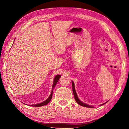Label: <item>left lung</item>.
I'll list each match as a JSON object with an SVG mask.
<instances>
[{"label": "left lung", "mask_w": 129, "mask_h": 129, "mask_svg": "<svg viewBox=\"0 0 129 129\" xmlns=\"http://www.w3.org/2000/svg\"><path fill=\"white\" fill-rule=\"evenodd\" d=\"M72 90H73V95H74V97H75V100L77 102V103L80 105L82 106H84V107H86V108H93V106H90V105H87L86 104L84 103V102H82V101H81L80 100L78 99V96L77 95V93H76V90H75V84H74V82L73 81H72ZM106 102H105V103H104L103 104H102L101 105H104L105 104H106Z\"/></svg>", "instance_id": "obj_1"}]
</instances>
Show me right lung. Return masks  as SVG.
I'll use <instances>...</instances> for the list:
<instances>
[{
    "instance_id": "add662e5",
    "label": "right lung",
    "mask_w": 129,
    "mask_h": 129,
    "mask_svg": "<svg viewBox=\"0 0 129 129\" xmlns=\"http://www.w3.org/2000/svg\"><path fill=\"white\" fill-rule=\"evenodd\" d=\"M61 77V75H56L55 76V77L54 78V81H53V85H52V92L51 95H49V97L48 98V99L44 101L43 102H41V103H39L38 104H35V105H32V106H35V107H40V106H44V105H46L48 104L49 103V102L51 101V100L52 99V94H53V89H54V86H56V85L57 84V82H58V80H59V78Z\"/></svg>"
}]
</instances>
